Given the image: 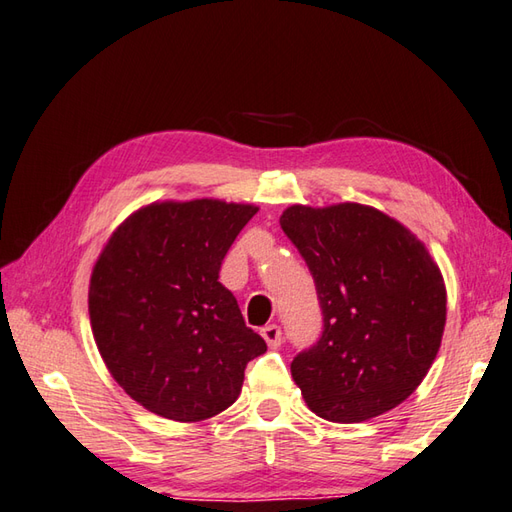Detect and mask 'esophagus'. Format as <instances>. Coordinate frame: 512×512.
I'll return each mask as SVG.
<instances>
[{"mask_svg":"<svg viewBox=\"0 0 512 512\" xmlns=\"http://www.w3.org/2000/svg\"><path fill=\"white\" fill-rule=\"evenodd\" d=\"M260 335H263V339H265L269 348H278L282 344V331H280L278 324H267L263 331H260Z\"/></svg>","mask_w":512,"mask_h":512,"instance_id":"1","label":"esophagus"}]
</instances>
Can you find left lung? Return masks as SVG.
<instances>
[{
	"mask_svg": "<svg viewBox=\"0 0 512 512\" xmlns=\"http://www.w3.org/2000/svg\"><path fill=\"white\" fill-rule=\"evenodd\" d=\"M280 227L309 265L320 342L291 363L309 410L363 423L394 410L434 363L447 322L440 267L420 238L363 203L289 206Z\"/></svg>",
	"mask_w": 512,
	"mask_h": 512,
	"instance_id": "8db88e82",
	"label": "left lung"
}]
</instances>
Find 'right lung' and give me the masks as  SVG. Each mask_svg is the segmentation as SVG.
<instances>
[{
	"mask_svg": "<svg viewBox=\"0 0 512 512\" xmlns=\"http://www.w3.org/2000/svg\"><path fill=\"white\" fill-rule=\"evenodd\" d=\"M256 212L221 199L153 201L102 247L89 322L111 377L144 410L177 423L217 416L241 394L247 361L267 350L219 282Z\"/></svg>",
	"mask_w": 512,
	"mask_h": 512,
	"instance_id": "obj_1",
	"label": "right lung"
}]
</instances>
